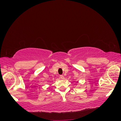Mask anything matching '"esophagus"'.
Instances as JSON below:
<instances>
[{
    "label": "esophagus",
    "instance_id": "34e87169",
    "mask_svg": "<svg viewBox=\"0 0 121 121\" xmlns=\"http://www.w3.org/2000/svg\"><path fill=\"white\" fill-rule=\"evenodd\" d=\"M60 78L62 79V80H64L65 79V77H64V76L63 75H60Z\"/></svg>",
    "mask_w": 121,
    "mask_h": 121
}]
</instances>
